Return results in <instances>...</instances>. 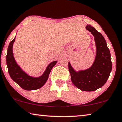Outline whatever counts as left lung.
I'll list each match as a JSON object with an SVG mask.
<instances>
[{
	"mask_svg": "<svg viewBox=\"0 0 122 122\" xmlns=\"http://www.w3.org/2000/svg\"><path fill=\"white\" fill-rule=\"evenodd\" d=\"M86 29L94 37L96 45V56L93 64L86 70L76 72L70 63L68 69L73 84L84 91H93L105 84L112 69L110 51L103 35L93 27L87 25Z\"/></svg>",
	"mask_w": 122,
	"mask_h": 122,
	"instance_id": "left-lung-1",
	"label": "left lung"
}]
</instances>
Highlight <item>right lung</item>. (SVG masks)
Returning <instances> with one entry per match:
<instances>
[{
	"instance_id": "obj_1",
	"label": "right lung",
	"mask_w": 122,
	"mask_h": 122,
	"mask_svg": "<svg viewBox=\"0 0 122 122\" xmlns=\"http://www.w3.org/2000/svg\"><path fill=\"white\" fill-rule=\"evenodd\" d=\"M16 38V37H15ZM15 38L10 43L6 55V64L10 76L21 88L25 90H35L44 85L48 80L51 69L57 63L56 61L52 62L48 66L43 75L38 78L30 76L24 72L13 57L12 47Z\"/></svg>"
}]
</instances>
